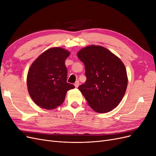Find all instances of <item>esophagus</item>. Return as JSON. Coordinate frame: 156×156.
Listing matches in <instances>:
<instances>
[{
    "instance_id": "obj_1",
    "label": "esophagus",
    "mask_w": 156,
    "mask_h": 156,
    "mask_svg": "<svg viewBox=\"0 0 156 156\" xmlns=\"http://www.w3.org/2000/svg\"><path fill=\"white\" fill-rule=\"evenodd\" d=\"M74 85H75V88H77V87H79V81H77L75 82V84H74Z\"/></svg>"
}]
</instances>
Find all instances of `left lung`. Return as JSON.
Here are the masks:
<instances>
[{
  "mask_svg": "<svg viewBox=\"0 0 156 156\" xmlns=\"http://www.w3.org/2000/svg\"><path fill=\"white\" fill-rule=\"evenodd\" d=\"M77 55L84 64L87 77L79 90L88 105L97 112L112 111L119 105L127 88L128 79L124 63L100 45L85 47Z\"/></svg>",
  "mask_w": 156,
  "mask_h": 156,
  "instance_id": "left-lung-1",
  "label": "left lung"
}]
</instances>
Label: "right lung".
<instances>
[{"mask_svg": "<svg viewBox=\"0 0 156 156\" xmlns=\"http://www.w3.org/2000/svg\"><path fill=\"white\" fill-rule=\"evenodd\" d=\"M69 55V51L63 48H50L31 64L27 74V88L37 106L53 109L64 102L69 90L75 88L67 83L65 60Z\"/></svg>", "mask_w": 156, "mask_h": 156, "instance_id": "right-lung-1", "label": "right lung"}]
</instances>
